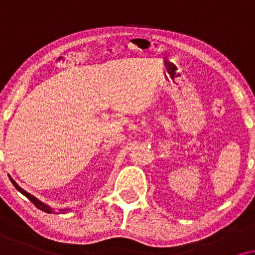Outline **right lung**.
<instances>
[{
  "label": "right lung",
  "instance_id": "1",
  "mask_svg": "<svg viewBox=\"0 0 255 255\" xmlns=\"http://www.w3.org/2000/svg\"><path fill=\"white\" fill-rule=\"evenodd\" d=\"M9 178H10V181H11V183L13 184V186H15V188L18 190L19 192L22 193V195H24L26 198L29 199V201H31L33 204H35V206L36 208H38L39 210H42V211H44V212H46V213H56L54 212V210L53 209H51L49 205H46V204H44V203H42L40 201H38V199L36 198V197H33L32 195H30V193H28L26 191H24V190H23L21 186H19L18 184H17V183L13 181V179L11 178V176H9ZM67 211H70L69 209H60L58 212L57 213H65V212H67Z\"/></svg>",
  "mask_w": 255,
  "mask_h": 255
}]
</instances>
